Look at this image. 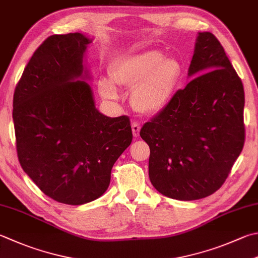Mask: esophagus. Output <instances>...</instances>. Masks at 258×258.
Here are the masks:
<instances>
[{
    "label": "esophagus",
    "mask_w": 258,
    "mask_h": 258,
    "mask_svg": "<svg viewBox=\"0 0 258 258\" xmlns=\"http://www.w3.org/2000/svg\"><path fill=\"white\" fill-rule=\"evenodd\" d=\"M131 129H133V135L135 138H137L139 136V131H140V124L138 122H134L131 124Z\"/></svg>",
    "instance_id": "esophagus-1"
}]
</instances>
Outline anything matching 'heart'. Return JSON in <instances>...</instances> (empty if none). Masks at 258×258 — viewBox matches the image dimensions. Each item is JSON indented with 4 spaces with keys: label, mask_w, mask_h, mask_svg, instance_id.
I'll list each match as a JSON object with an SVG mask.
<instances>
[{
    "label": "heart",
    "mask_w": 258,
    "mask_h": 258,
    "mask_svg": "<svg viewBox=\"0 0 258 258\" xmlns=\"http://www.w3.org/2000/svg\"><path fill=\"white\" fill-rule=\"evenodd\" d=\"M181 65L156 49L144 50L116 60L108 76H101L98 87L101 95L109 100L120 99L116 85L133 89L134 108L144 114H157L166 108L174 94Z\"/></svg>",
    "instance_id": "obj_1"
}]
</instances>
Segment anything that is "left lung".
I'll return each instance as SVG.
<instances>
[{"label":"left lung","mask_w":258,"mask_h":258,"mask_svg":"<svg viewBox=\"0 0 258 258\" xmlns=\"http://www.w3.org/2000/svg\"><path fill=\"white\" fill-rule=\"evenodd\" d=\"M187 75L185 89L140 129L153 186L181 201L219 189L245 142L244 86L211 32L198 33Z\"/></svg>","instance_id":"left-lung-1"}]
</instances>
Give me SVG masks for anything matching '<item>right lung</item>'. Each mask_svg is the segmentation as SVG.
Returning <instances> with one entry per match:
<instances>
[{"label":"right lung","mask_w":258,"mask_h":258,"mask_svg":"<svg viewBox=\"0 0 258 258\" xmlns=\"http://www.w3.org/2000/svg\"><path fill=\"white\" fill-rule=\"evenodd\" d=\"M83 33L48 37L23 71L13 96L19 162L57 202L85 205L103 196L111 169L131 142L125 115L96 109Z\"/></svg>","instance_id":"add662e5"}]
</instances>
